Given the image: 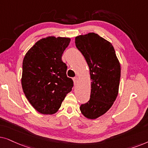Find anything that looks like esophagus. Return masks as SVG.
Instances as JSON below:
<instances>
[{
    "instance_id": "esophagus-1",
    "label": "esophagus",
    "mask_w": 148,
    "mask_h": 148,
    "mask_svg": "<svg viewBox=\"0 0 148 148\" xmlns=\"http://www.w3.org/2000/svg\"><path fill=\"white\" fill-rule=\"evenodd\" d=\"M73 80H74V84H76L78 83V77H74V78H73Z\"/></svg>"
}]
</instances>
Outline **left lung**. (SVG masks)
<instances>
[{
  "label": "left lung",
  "mask_w": 148,
  "mask_h": 148,
  "mask_svg": "<svg viewBox=\"0 0 148 148\" xmlns=\"http://www.w3.org/2000/svg\"><path fill=\"white\" fill-rule=\"evenodd\" d=\"M75 44L85 58L91 82L90 99L82 104L80 112L95 119L106 113L116 99L121 79V65L114 47L95 33L75 38Z\"/></svg>",
  "instance_id": "obj_1"
}]
</instances>
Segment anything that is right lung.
Returning <instances> with one entry per match:
<instances>
[{
    "label": "right lung",
    "instance_id": "right-lung-1",
    "mask_svg": "<svg viewBox=\"0 0 148 148\" xmlns=\"http://www.w3.org/2000/svg\"><path fill=\"white\" fill-rule=\"evenodd\" d=\"M70 38L49 36L35 43L23 58L21 85L25 97L35 110L55 114L74 86L66 75L62 56Z\"/></svg>",
    "mask_w": 148,
    "mask_h": 148
}]
</instances>
